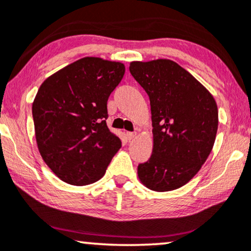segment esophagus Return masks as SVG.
Listing matches in <instances>:
<instances>
[{
  "mask_svg": "<svg viewBox=\"0 0 251 251\" xmlns=\"http://www.w3.org/2000/svg\"><path fill=\"white\" fill-rule=\"evenodd\" d=\"M126 135H127L128 140H132V139H134L135 137H137V133H135V132H127Z\"/></svg>",
  "mask_w": 251,
  "mask_h": 251,
  "instance_id": "obj_1",
  "label": "esophagus"
}]
</instances>
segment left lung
<instances>
[{"label": "left lung", "mask_w": 251, "mask_h": 251, "mask_svg": "<svg viewBox=\"0 0 251 251\" xmlns=\"http://www.w3.org/2000/svg\"><path fill=\"white\" fill-rule=\"evenodd\" d=\"M129 72L149 95L152 113V155L138 166V177L152 191H174L195 176L212 152L219 126L216 101L171 59L131 62Z\"/></svg>", "instance_id": "1"}]
</instances>
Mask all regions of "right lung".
<instances>
[{
  "instance_id": "add662e5",
  "label": "right lung",
  "mask_w": 251,
  "mask_h": 251,
  "mask_svg": "<svg viewBox=\"0 0 251 251\" xmlns=\"http://www.w3.org/2000/svg\"><path fill=\"white\" fill-rule=\"evenodd\" d=\"M125 74L120 62L84 57L48 77L32 102L42 159L69 185L96 182L122 147L106 125L107 99Z\"/></svg>"
}]
</instances>
